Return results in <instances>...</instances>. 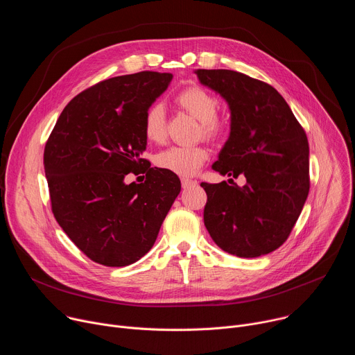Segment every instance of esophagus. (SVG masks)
Returning a JSON list of instances; mask_svg holds the SVG:
<instances>
[{
    "label": "esophagus",
    "mask_w": 355,
    "mask_h": 355,
    "mask_svg": "<svg viewBox=\"0 0 355 355\" xmlns=\"http://www.w3.org/2000/svg\"><path fill=\"white\" fill-rule=\"evenodd\" d=\"M181 185H182L184 189H187V188H191V187L196 185V181L189 180V178H182V180H181Z\"/></svg>",
    "instance_id": "obj_1"
}]
</instances>
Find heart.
<instances>
[{"label":"heart","mask_w":355,"mask_h":355,"mask_svg":"<svg viewBox=\"0 0 355 355\" xmlns=\"http://www.w3.org/2000/svg\"><path fill=\"white\" fill-rule=\"evenodd\" d=\"M175 104L199 121V135L207 139H219L227 132V122L218 115L219 98L200 85H189L175 95ZM143 133L147 140L160 143L167 135L164 108L151 104L143 116ZM209 157L204 146H171L156 156V166L181 177L193 175Z\"/></svg>","instance_id":"b5f03b06"}]
</instances>
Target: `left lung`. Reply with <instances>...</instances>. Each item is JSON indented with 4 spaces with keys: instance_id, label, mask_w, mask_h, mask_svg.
I'll use <instances>...</instances> for the list:
<instances>
[{
    "instance_id": "obj_1",
    "label": "left lung",
    "mask_w": 355,
    "mask_h": 355,
    "mask_svg": "<svg viewBox=\"0 0 355 355\" xmlns=\"http://www.w3.org/2000/svg\"><path fill=\"white\" fill-rule=\"evenodd\" d=\"M193 73L227 101L232 112L229 140L212 168L247 181L244 187L200 182L208 196L204 223L229 254H268L286 241L309 193L306 133L270 84L233 70Z\"/></svg>"
}]
</instances>
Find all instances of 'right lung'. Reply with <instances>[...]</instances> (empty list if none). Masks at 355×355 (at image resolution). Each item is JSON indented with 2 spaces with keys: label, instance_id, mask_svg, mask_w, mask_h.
Segmentation results:
<instances>
[{
  "label": "right lung",
  "instance_id": "1",
  "mask_svg": "<svg viewBox=\"0 0 355 355\" xmlns=\"http://www.w3.org/2000/svg\"><path fill=\"white\" fill-rule=\"evenodd\" d=\"M171 78L140 71L96 83L70 101L46 141L52 212L70 240L101 266L140 260L181 191L175 174L151 168L141 157L144 112ZM130 172L146 173L145 182L126 186Z\"/></svg>",
  "mask_w": 355,
  "mask_h": 355
}]
</instances>
